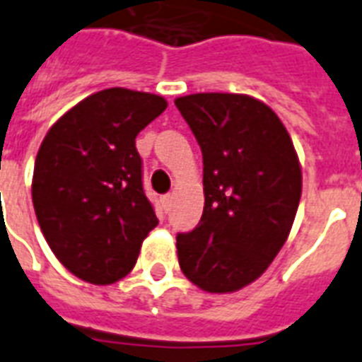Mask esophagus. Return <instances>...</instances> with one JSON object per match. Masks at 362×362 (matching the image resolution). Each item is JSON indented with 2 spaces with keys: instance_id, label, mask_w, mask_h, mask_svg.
Masks as SVG:
<instances>
[{
  "instance_id": "obj_1",
  "label": "esophagus",
  "mask_w": 362,
  "mask_h": 362,
  "mask_svg": "<svg viewBox=\"0 0 362 362\" xmlns=\"http://www.w3.org/2000/svg\"><path fill=\"white\" fill-rule=\"evenodd\" d=\"M172 200H173V196L172 194H166V196H162V207L164 209H170V206H172Z\"/></svg>"
}]
</instances>
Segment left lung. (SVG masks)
I'll list each match as a JSON object with an SVG mask.
<instances>
[{
  "label": "left lung",
  "mask_w": 362,
  "mask_h": 362,
  "mask_svg": "<svg viewBox=\"0 0 362 362\" xmlns=\"http://www.w3.org/2000/svg\"><path fill=\"white\" fill-rule=\"evenodd\" d=\"M204 158V213L177 234L179 266L207 293H234L276 259L295 221L302 170L293 139L264 102L204 92L175 100Z\"/></svg>",
  "instance_id": "left-lung-1"
}]
</instances>
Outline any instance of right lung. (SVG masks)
<instances>
[{
  "label": "right lung",
  "instance_id": "add662e5",
  "mask_svg": "<svg viewBox=\"0 0 362 362\" xmlns=\"http://www.w3.org/2000/svg\"><path fill=\"white\" fill-rule=\"evenodd\" d=\"M166 107L156 94L105 88L62 115L39 147L37 223L56 259L83 281L111 285L130 274L158 225L143 192L136 136Z\"/></svg>",
  "mask_w": 362,
  "mask_h": 362
}]
</instances>
